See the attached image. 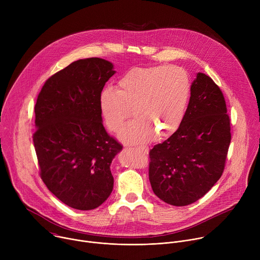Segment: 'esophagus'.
<instances>
[{"instance_id":"34e87169","label":"esophagus","mask_w":260,"mask_h":260,"mask_svg":"<svg viewBox=\"0 0 260 260\" xmlns=\"http://www.w3.org/2000/svg\"><path fill=\"white\" fill-rule=\"evenodd\" d=\"M137 149L142 153V154H147L148 153V147L147 146H137Z\"/></svg>"}]
</instances>
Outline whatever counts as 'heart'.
<instances>
[{
    "instance_id": "heart-1",
    "label": "heart",
    "mask_w": 260,
    "mask_h": 260,
    "mask_svg": "<svg viewBox=\"0 0 260 260\" xmlns=\"http://www.w3.org/2000/svg\"><path fill=\"white\" fill-rule=\"evenodd\" d=\"M187 72L177 66L133 68L120 77L116 89L108 87L100 106L109 129L116 132L131 117L136 118L120 132L128 143H146L156 132L168 137L179 127L190 94Z\"/></svg>"
}]
</instances>
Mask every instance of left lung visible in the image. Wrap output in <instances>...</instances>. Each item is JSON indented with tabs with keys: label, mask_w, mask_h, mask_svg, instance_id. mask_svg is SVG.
<instances>
[{
	"label": "left lung",
	"mask_w": 260,
	"mask_h": 260,
	"mask_svg": "<svg viewBox=\"0 0 260 260\" xmlns=\"http://www.w3.org/2000/svg\"><path fill=\"white\" fill-rule=\"evenodd\" d=\"M178 129L149 152V180L165 203L183 207L203 198L220 179L232 140L223 93L199 73Z\"/></svg>",
	"instance_id": "8db88e82"
}]
</instances>
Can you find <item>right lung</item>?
Instances as JSON below:
<instances>
[{"mask_svg": "<svg viewBox=\"0 0 260 260\" xmlns=\"http://www.w3.org/2000/svg\"><path fill=\"white\" fill-rule=\"evenodd\" d=\"M114 74L108 60L79 59L49 77L37 99L32 142L40 177L73 209H95L113 189L110 166L122 145L102 123L100 96Z\"/></svg>", "mask_w": 260, "mask_h": 260, "instance_id": "right-lung-1", "label": "right lung"}]
</instances>
